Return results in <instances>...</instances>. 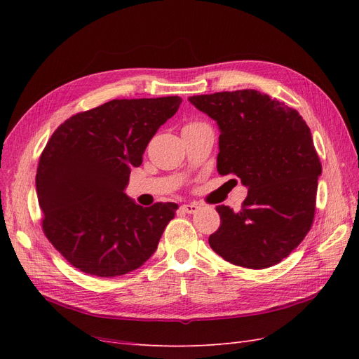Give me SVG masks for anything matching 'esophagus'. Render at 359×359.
<instances>
[{
    "label": "esophagus",
    "instance_id": "34e87169",
    "mask_svg": "<svg viewBox=\"0 0 359 359\" xmlns=\"http://www.w3.org/2000/svg\"><path fill=\"white\" fill-rule=\"evenodd\" d=\"M181 210L187 214H194L199 210V206L196 203H184L181 205Z\"/></svg>",
    "mask_w": 359,
    "mask_h": 359
}]
</instances>
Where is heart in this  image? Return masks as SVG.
Masks as SVG:
<instances>
[{
	"label": "heart",
	"instance_id": "obj_1",
	"mask_svg": "<svg viewBox=\"0 0 359 359\" xmlns=\"http://www.w3.org/2000/svg\"><path fill=\"white\" fill-rule=\"evenodd\" d=\"M199 124H202V123H190V124H187L186 127H193V126H199Z\"/></svg>",
	"mask_w": 359,
	"mask_h": 359
}]
</instances>
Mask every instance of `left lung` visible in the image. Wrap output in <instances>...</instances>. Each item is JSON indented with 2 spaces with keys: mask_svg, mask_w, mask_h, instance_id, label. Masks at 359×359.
Wrapping results in <instances>:
<instances>
[{
  "mask_svg": "<svg viewBox=\"0 0 359 359\" xmlns=\"http://www.w3.org/2000/svg\"><path fill=\"white\" fill-rule=\"evenodd\" d=\"M220 128L217 170L248 189L241 210L219 205L210 236L227 262L264 269L287 257L309 233L322 165L302 116L256 90L189 97Z\"/></svg>",
  "mask_w": 359,
  "mask_h": 359,
  "instance_id": "obj_1",
  "label": "left lung"
}]
</instances>
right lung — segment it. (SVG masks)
Masks as SVG:
<instances>
[{
    "mask_svg": "<svg viewBox=\"0 0 359 359\" xmlns=\"http://www.w3.org/2000/svg\"><path fill=\"white\" fill-rule=\"evenodd\" d=\"M181 102L178 95L111 100L70 116L48 140L36 175L43 232L82 273L123 276L154 255L178 205L144 208L124 190Z\"/></svg>",
    "mask_w": 359,
    "mask_h": 359,
    "instance_id": "obj_1",
    "label": "right lung"
}]
</instances>
